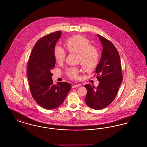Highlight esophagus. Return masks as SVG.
Masks as SVG:
<instances>
[{"mask_svg": "<svg viewBox=\"0 0 147 147\" xmlns=\"http://www.w3.org/2000/svg\"><path fill=\"white\" fill-rule=\"evenodd\" d=\"M80 86V84H75L74 86H72V88H77Z\"/></svg>", "mask_w": 147, "mask_h": 147, "instance_id": "34e87169", "label": "esophagus"}]
</instances>
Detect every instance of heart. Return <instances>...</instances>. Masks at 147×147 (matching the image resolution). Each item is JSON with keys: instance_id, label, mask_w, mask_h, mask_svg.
Here are the masks:
<instances>
[{"instance_id": "obj_1", "label": "heart", "mask_w": 147, "mask_h": 147, "mask_svg": "<svg viewBox=\"0 0 147 147\" xmlns=\"http://www.w3.org/2000/svg\"><path fill=\"white\" fill-rule=\"evenodd\" d=\"M65 46L70 53L77 54V61L80 63L86 72H92L99 62V54L96 48L90 45V40L81 35H77L68 39ZM54 55L57 63H62L66 57V53L60 46L57 45L54 49ZM67 76L72 79H77L79 70L71 67L66 70Z\"/></svg>"}]
</instances>
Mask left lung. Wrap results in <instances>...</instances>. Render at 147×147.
I'll use <instances>...</instances> for the list:
<instances>
[{
	"label": "left lung",
	"mask_w": 147,
	"mask_h": 147,
	"mask_svg": "<svg viewBox=\"0 0 147 147\" xmlns=\"http://www.w3.org/2000/svg\"><path fill=\"white\" fill-rule=\"evenodd\" d=\"M96 36L103 48L100 60L96 69L99 83L96 88L90 84L84 86L87 90L85 102L90 108L100 110L114 100L123 77L120 55L115 46L102 36Z\"/></svg>",
	"instance_id": "1"
}]
</instances>
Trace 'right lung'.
Instances as JSON below:
<instances>
[{"instance_id": "add662e5", "label": "right lung", "mask_w": 147, "mask_h": 147, "mask_svg": "<svg viewBox=\"0 0 147 147\" xmlns=\"http://www.w3.org/2000/svg\"><path fill=\"white\" fill-rule=\"evenodd\" d=\"M61 31L50 33L37 42L32 49L27 66V76L33 98L39 105L49 110L60 107L71 88L67 82L53 84L51 70L56 60L54 49Z\"/></svg>"}]
</instances>
